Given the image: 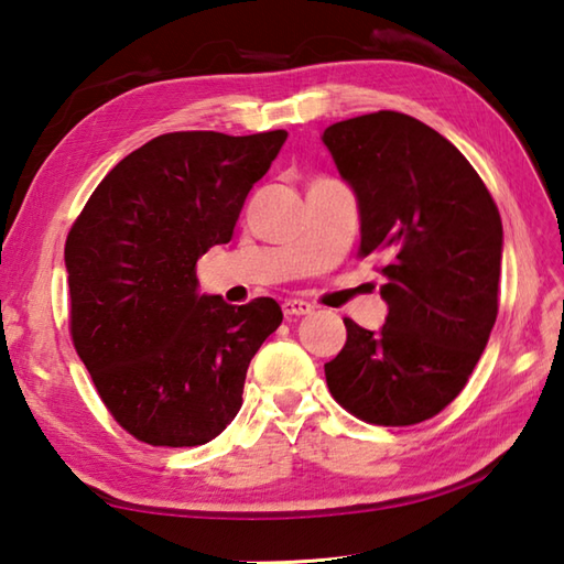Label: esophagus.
Returning a JSON list of instances; mask_svg holds the SVG:
<instances>
[{"mask_svg":"<svg viewBox=\"0 0 564 564\" xmlns=\"http://www.w3.org/2000/svg\"><path fill=\"white\" fill-rule=\"evenodd\" d=\"M315 305L307 301H285L283 303V315L289 317H301V315H313Z\"/></svg>","mask_w":564,"mask_h":564,"instance_id":"1","label":"esophagus"}]
</instances>
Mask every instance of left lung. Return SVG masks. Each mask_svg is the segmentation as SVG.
<instances>
[{
	"mask_svg": "<svg viewBox=\"0 0 564 564\" xmlns=\"http://www.w3.org/2000/svg\"><path fill=\"white\" fill-rule=\"evenodd\" d=\"M322 142L358 200V257H388L386 325L344 319V349L325 364L329 392L368 424H419L458 398L495 327L497 203L458 148L406 113L339 121Z\"/></svg>",
	"mask_w": 564,
	"mask_h": 564,
	"instance_id": "left-lung-1",
	"label": "left lung"
}]
</instances>
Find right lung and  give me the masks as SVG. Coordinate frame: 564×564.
<instances>
[{
  "label": "right lung",
  "mask_w": 564,
  "mask_h": 564,
  "mask_svg": "<svg viewBox=\"0 0 564 564\" xmlns=\"http://www.w3.org/2000/svg\"><path fill=\"white\" fill-rule=\"evenodd\" d=\"M285 130H182L104 176L65 242L69 334L106 410L150 446L215 438L242 406L249 361L279 329L273 297L198 295L196 261L232 239Z\"/></svg>",
  "instance_id": "right-lung-1"
}]
</instances>
